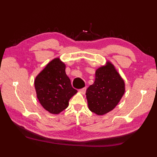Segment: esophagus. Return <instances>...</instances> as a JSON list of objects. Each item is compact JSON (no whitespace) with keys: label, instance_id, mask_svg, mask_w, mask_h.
<instances>
[{"label":"esophagus","instance_id":"34e87169","mask_svg":"<svg viewBox=\"0 0 157 157\" xmlns=\"http://www.w3.org/2000/svg\"><path fill=\"white\" fill-rule=\"evenodd\" d=\"M79 91L80 92L82 93V94H84L85 93H86V88H82V89H79Z\"/></svg>","mask_w":157,"mask_h":157}]
</instances>
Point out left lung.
<instances>
[{
  "mask_svg": "<svg viewBox=\"0 0 157 157\" xmlns=\"http://www.w3.org/2000/svg\"><path fill=\"white\" fill-rule=\"evenodd\" d=\"M125 93V82L114 65L107 61L96 69L95 81L86 90L88 108L98 115L112 111Z\"/></svg>",
  "mask_w": 157,
  "mask_h": 157,
  "instance_id": "8db88e82",
  "label": "left lung"
}]
</instances>
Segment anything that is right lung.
<instances>
[{"instance_id": "right-lung-1", "label": "right lung", "mask_w": 157, "mask_h": 157, "mask_svg": "<svg viewBox=\"0 0 157 157\" xmlns=\"http://www.w3.org/2000/svg\"><path fill=\"white\" fill-rule=\"evenodd\" d=\"M34 86L40 103L52 114H59L65 110L70 98L78 92L71 86L65 63L59 58L46 65L36 76Z\"/></svg>"}]
</instances>
